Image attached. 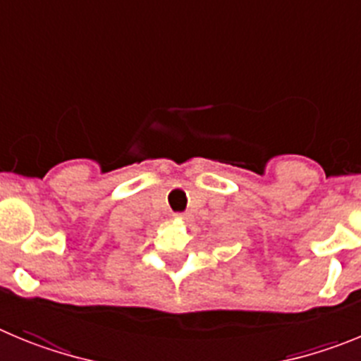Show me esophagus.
<instances>
[{
    "label": "esophagus",
    "mask_w": 361,
    "mask_h": 361,
    "mask_svg": "<svg viewBox=\"0 0 361 361\" xmlns=\"http://www.w3.org/2000/svg\"><path fill=\"white\" fill-rule=\"evenodd\" d=\"M174 217H176L178 221H188V219H190V217H188L187 214H176V216H174Z\"/></svg>",
    "instance_id": "obj_1"
}]
</instances>
